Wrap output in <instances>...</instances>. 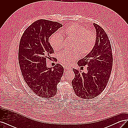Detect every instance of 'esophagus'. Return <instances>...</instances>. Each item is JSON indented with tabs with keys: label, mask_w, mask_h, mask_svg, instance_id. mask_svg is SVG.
<instances>
[{
	"label": "esophagus",
	"mask_w": 128,
	"mask_h": 128,
	"mask_svg": "<svg viewBox=\"0 0 128 128\" xmlns=\"http://www.w3.org/2000/svg\"><path fill=\"white\" fill-rule=\"evenodd\" d=\"M64 68L66 69H67V70H70V69H72V67L68 66H64Z\"/></svg>",
	"instance_id": "esophagus-1"
}]
</instances>
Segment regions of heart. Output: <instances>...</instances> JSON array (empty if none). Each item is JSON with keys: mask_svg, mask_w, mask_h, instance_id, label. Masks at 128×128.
Masks as SVG:
<instances>
[{"mask_svg": "<svg viewBox=\"0 0 128 128\" xmlns=\"http://www.w3.org/2000/svg\"><path fill=\"white\" fill-rule=\"evenodd\" d=\"M63 33L68 39L73 40L72 48L74 50L59 54L60 61L65 65L73 64L80 58V53L82 56L88 55L94 47L96 36L94 31L86 30L85 27L75 24L68 26ZM50 43L55 51H60L63 48V37L58 34H54L50 40Z\"/></svg>", "mask_w": 128, "mask_h": 128, "instance_id": "b5f03b06", "label": "heart"}]
</instances>
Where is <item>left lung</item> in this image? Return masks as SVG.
Returning <instances> with one entry per match:
<instances>
[{
	"mask_svg": "<svg viewBox=\"0 0 128 128\" xmlns=\"http://www.w3.org/2000/svg\"><path fill=\"white\" fill-rule=\"evenodd\" d=\"M96 30V40L92 51L78 61L79 67L87 66L85 73L73 69L75 77L72 82L77 96L90 99L99 95L107 86L113 65L110 41L101 26L93 24Z\"/></svg>",
	"mask_w": 128,
	"mask_h": 128,
	"instance_id": "obj_1",
	"label": "left lung"
}]
</instances>
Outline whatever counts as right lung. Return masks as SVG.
<instances>
[{
    "label": "right lung",
    "instance_id": "obj_1",
    "mask_svg": "<svg viewBox=\"0 0 128 128\" xmlns=\"http://www.w3.org/2000/svg\"><path fill=\"white\" fill-rule=\"evenodd\" d=\"M57 22L40 19L29 26L20 42L18 63L26 83L40 97L51 98L56 94L64 69L58 64L48 68L46 59H51L54 50L48 38L61 27Z\"/></svg>",
    "mask_w": 128,
    "mask_h": 128
}]
</instances>
